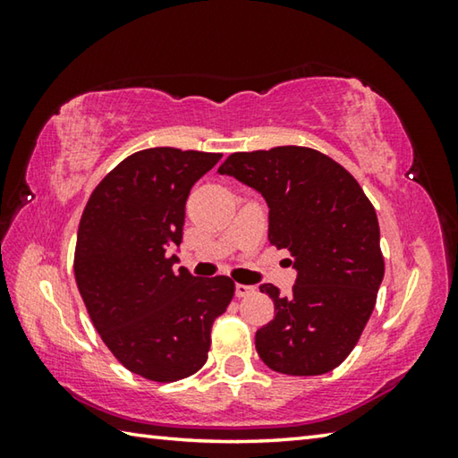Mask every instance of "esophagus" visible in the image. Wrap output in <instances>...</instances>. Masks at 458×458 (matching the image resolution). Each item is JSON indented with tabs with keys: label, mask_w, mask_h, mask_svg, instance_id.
<instances>
[{
	"label": "esophagus",
	"mask_w": 458,
	"mask_h": 458,
	"mask_svg": "<svg viewBox=\"0 0 458 458\" xmlns=\"http://www.w3.org/2000/svg\"><path fill=\"white\" fill-rule=\"evenodd\" d=\"M254 293V286L250 284H236V297H248Z\"/></svg>",
	"instance_id": "1"
}]
</instances>
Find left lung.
Wrapping results in <instances>:
<instances>
[{
	"instance_id": "1",
	"label": "left lung",
	"mask_w": 458,
	"mask_h": 458,
	"mask_svg": "<svg viewBox=\"0 0 458 458\" xmlns=\"http://www.w3.org/2000/svg\"><path fill=\"white\" fill-rule=\"evenodd\" d=\"M257 190L268 206V240L289 250L293 293L260 284L275 319L257 331V352L270 369L321 376L358 344L384 278L379 224L355 177L309 147L232 153L218 169Z\"/></svg>"
}]
</instances>
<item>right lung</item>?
<instances>
[{
	"label": "right lung",
	"mask_w": 458,
	"mask_h": 458,
	"mask_svg": "<svg viewBox=\"0 0 458 458\" xmlns=\"http://www.w3.org/2000/svg\"><path fill=\"white\" fill-rule=\"evenodd\" d=\"M220 153L153 147L100 182L84 208L74 276L92 325L123 366L177 382L204 366L210 331L234 297L228 276L198 278L180 262L185 201Z\"/></svg>",
	"instance_id": "add662e5"
}]
</instances>
